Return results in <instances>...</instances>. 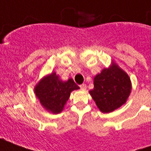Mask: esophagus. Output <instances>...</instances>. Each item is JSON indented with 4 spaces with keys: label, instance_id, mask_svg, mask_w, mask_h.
<instances>
[{
    "label": "esophagus",
    "instance_id": "esophagus-1",
    "mask_svg": "<svg viewBox=\"0 0 151 151\" xmlns=\"http://www.w3.org/2000/svg\"><path fill=\"white\" fill-rule=\"evenodd\" d=\"M80 87H81V89H82V90L85 91L86 89V84H82V85L80 86Z\"/></svg>",
    "mask_w": 151,
    "mask_h": 151
}]
</instances>
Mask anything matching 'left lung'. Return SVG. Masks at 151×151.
Masks as SVG:
<instances>
[{
	"instance_id": "left-lung-1",
	"label": "left lung",
	"mask_w": 151,
	"mask_h": 151,
	"mask_svg": "<svg viewBox=\"0 0 151 151\" xmlns=\"http://www.w3.org/2000/svg\"><path fill=\"white\" fill-rule=\"evenodd\" d=\"M132 90L129 76L114 60L94 78V89L89 93L99 111L109 113L127 102Z\"/></svg>"
}]
</instances>
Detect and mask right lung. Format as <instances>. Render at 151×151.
<instances>
[{
    "instance_id": "1",
    "label": "right lung",
    "mask_w": 151,
    "mask_h": 151,
    "mask_svg": "<svg viewBox=\"0 0 151 151\" xmlns=\"http://www.w3.org/2000/svg\"><path fill=\"white\" fill-rule=\"evenodd\" d=\"M80 89L72 78L62 81L56 72L44 76L35 86L36 98L44 109L52 114L60 113L71 92Z\"/></svg>"
}]
</instances>
